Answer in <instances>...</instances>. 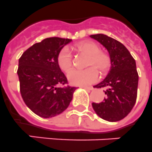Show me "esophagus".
I'll use <instances>...</instances> for the list:
<instances>
[{"label": "esophagus", "mask_w": 152, "mask_h": 152, "mask_svg": "<svg viewBox=\"0 0 152 152\" xmlns=\"http://www.w3.org/2000/svg\"><path fill=\"white\" fill-rule=\"evenodd\" d=\"M83 88H84V89H86V90H89V91H90V90H94V88L92 87V86H82Z\"/></svg>", "instance_id": "esophagus-1"}]
</instances>
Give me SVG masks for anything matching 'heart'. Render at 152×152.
I'll use <instances>...</instances> for the list:
<instances>
[{"mask_svg": "<svg viewBox=\"0 0 152 152\" xmlns=\"http://www.w3.org/2000/svg\"><path fill=\"white\" fill-rule=\"evenodd\" d=\"M75 49L88 56L85 69L73 70L69 74V82L75 85H86L96 82L99 72L104 75L109 71L112 64L111 57L107 52L100 51V47L93 42H83L75 46ZM57 62L63 72L68 73L73 66L72 55L67 47L62 48L57 56Z\"/></svg>", "mask_w": 152, "mask_h": 152, "instance_id": "obj_1", "label": "heart"}]
</instances>
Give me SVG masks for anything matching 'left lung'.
<instances>
[{
  "instance_id": "obj_1",
  "label": "left lung",
  "mask_w": 152,
  "mask_h": 152,
  "mask_svg": "<svg viewBox=\"0 0 152 152\" xmlns=\"http://www.w3.org/2000/svg\"><path fill=\"white\" fill-rule=\"evenodd\" d=\"M103 45L111 57L109 73L96 88H105L104 101L93 103L96 113L110 122L121 121L131 112L137 100L138 74L136 62L129 51L116 39L104 34L90 35Z\"/></svg>"
}]
</instances>
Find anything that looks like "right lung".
Returning <instances> with one entry per match:
<instances>
[{
    "label": "right lung",
    "instance_id": "obj_1",
    "mask_svg": "<svg viewBox=\"0 0 152 152\" xmlns=\"http://www.w3.org/2000/svg\"><path fill=\"white\" fill-rule=\"evenodd\" d=\"M71 41L47 38L28 48L19 58L17 72L21 96L27 107L39 117L58 115L72 100L76 87L68 86L57 62L59 51Z\"/></svg>",
    "mask_w": 152,
    "mask_h": 152
}]
</instances>
